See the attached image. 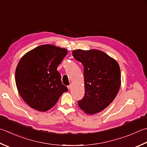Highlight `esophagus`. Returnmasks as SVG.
Returning a JSON list of instances; mask_svg holds the SVG:
<instances>
[{"label": "esophagus", "mask_w": 147, "mask_h": 147, "mask_svg": "<svg viewBox=\"0 0 147 147\" xmlns=\"http://www.w3.org/2000/svg\"><path fill=\"white\" fill-rule=\"evenodd\" d=\"M67 88H68L69 90V89H71V88H72V85L71 84V85H68V86H67Z\"/></svg>", "instance_id": "obj_1"}]
</instances>
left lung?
Returning a JSON list of instances; mask_svg holds the SVG:
<instances>
[{
  "label": "left lung",
  "mask_w": 147,
  "mask_h": 147,
  "mask_svg": "<svg viewBox=\"0 0 147 147\" xmlns=\"http://www.w3.org/2000/svg\"><path fill=\"white\" fill-rule=\"evenodd\" d=\"M73 55L84 67L85 93L78 105L85 113H99L110 105L121 83L119 65L115 60L97 50L73 51Z\"/></svg>",
  "instance_id": "left-lung-1"
}]
</instances>
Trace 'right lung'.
<instances>
[{"label":"right lung","mask_w":147,"mask_h":147,"mask_svg":"<svg viewBox=\"0 0 147 147\" xmlns=\"http://www.w3.org/2000/svg\"><path fill=\"white\" fill-rule=\"evenodd\" d=\"M67 54L64 48L43 45L28 51L20 59L15 81L22 99L40 111L50 110L68 89L57 70Z\"/></svg>","instance_id":"add662e5"}]
</instances>
